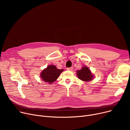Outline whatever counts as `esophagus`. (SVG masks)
Wrapping results in <instances>:
<instances>
[{
	"label": "esophagus",
	"mask_w": 130,
	"mask_h": 130,
	"mask_svg": "<svg viewBox=\"0 0 130 130\" xmlns=\"http://www.w3.org/2000/svg\"><path fill=\"white\" fill-rule=\"evenodd\" d=\"M66 70L67 71H72L73 70V67H69V68H67Z\"/></svg>",
	"instance_id": "obj_1"
}]
</instances>
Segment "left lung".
I'll return each instance as SVG.
<instances>
[{"label": "left lung", "mask_w": 130, "mask_h": 130, "mask_svg": "<svg viewBox=\"0 0 130 130\" xmlns=\"http://www.w3.org/2000/svg\"><path fill=\"white\" fill-rule=\"evenodd\" d=\"M77 75L79 79L83 81H90L93 78L90 70L86 66H84L80 70L77 71Z\"/></svg>", "instance_id": "8db88e82"}]
</instances>
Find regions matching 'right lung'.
<instances>
[{"label":"right lung","mask_w":130,"mask_h":130,"mask_svg":"<svg viewBox=\"0 0 130 130\" xmlns=\"http://www.w3.org/2000/svg\"><path fill=\"white\" fill-rule=\"evenodd\" d=\"M63 70L57 69L54 65L48 66L46 69H44L40 74V77L45 82L50 84L55 81Z\"/></svg>","instance_id":"obj_1"}]
</instances>
